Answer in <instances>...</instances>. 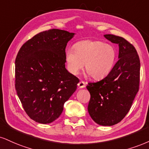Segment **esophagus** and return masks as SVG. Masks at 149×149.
<instances>
[{
  "label": "esophagus",
  "mask_w": 149,
  "mask_h": 149,
  "mask_svg": "<svg viewBox=\"0 0 149 149\" xmlns=\"http://www.w3.org/2000/svg\"><path fill=\"white\" fill-rule=\"evenodd\" d=\"M85 85H86V82L84 81H80L78 84V86L79 88H84V87H85Z\"/></svg>",
  "instance_id": "34e87169"
}]
</instances>
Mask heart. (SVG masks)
Here are the masks:
<instances>
[{
    "label": "heart",
    "mask_w": 149,
    "mask_h": 149,
    "mask_svg": "<svg viewBox=\"0 0 149 149\" xmlns=\"http://www.w3.org/2000/svg\"><path fill=\"white\" fill-rule=\"evenodd\" d=\"M116 58L114 46L89 39L76 43L74 50L70 48L65 53L68 69L72 74H78L85 64V71L96 80L104 78L112 71Z\"/></svg>",
    "instance_id": "obj_1"
}]
</instances>
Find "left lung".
I'll list each match as a JSON object with an SVG mask.
<instances>
[{"instance_id": "8db88e82", "label": "left lung", "mask_w": 149, "mask_h": 149, "mask_svg": "<svg viewBox=\"0 0 149 149\" xmlns=\"http://www.w3.org/2000/svg\"><path fill=\"white\" fill-rule=\"evenodd\" d=\"M104 37L119 45V60L103 80L88 83V112L96 123L110 126L126 116L139 91L140 60L135 48L126 39L114 35Z\"/></svg>"}]
</instances>
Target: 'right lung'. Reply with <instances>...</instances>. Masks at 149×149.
<instances>
[{
  "instance_id": "right-lung-1",
  "label": "right lung",
  "mask_w": 149,
  "mask_h": 149,
  "mask_svg": "<svg viewBox=\"0 0 149 149\" xmlns=\"http://www.w3.org/2000/svg\"><path fill=\"white\" fill-rule=\"evenodd\" d=\"M74 33L51 29L23 44L15 60V89L26 114L49 123L62 114L79 79L65 68V48Z\"/></svg>"
}]
</instances>
